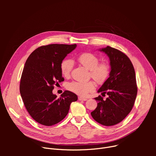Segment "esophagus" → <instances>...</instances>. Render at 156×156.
<instances>
[{"label":"esophagus","instance_id":"34e87169","mask_svg":"<svg viewBox=\"0 0 156 156\" xmlns=\"http://www.w3.org/2000/svg\"><path fill=\"white\" fill-rule=\"evenodd\" d=\"M78 100H79V101H87V99H86V98H84V97H78Z\"/></svg>","mask_w":156,"mask_h":156}]
</instances>
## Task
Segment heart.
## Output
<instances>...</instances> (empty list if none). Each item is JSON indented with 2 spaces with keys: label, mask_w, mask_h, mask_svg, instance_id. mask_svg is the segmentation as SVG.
Wrapping results in <instances>:
<instances>
[{
  "label": "heart",
  "mask_w": 156,
  "mask_h": 156,
  "mask_svg": "<svg viewBox=\"0 0 156 156\" xmlns=\"http://www.w3.org/2000/svg\"><path fill=\"white\" fill-rule=\"evenodd\" d=\"M77 61L90 70V76L97 83H104L108 78L110 73L109 65L105 62L99 63V59L94 54L90 52L82 53L77 57ZM73 67V62L71 60L68 59L63 60L61 64L62 75L64 77H69ZM68 87L71 92L84 97L94 90L95 84L92 81L88 82L73 81Z\"/></svg>",
  "instance_id": "b5f03b06"
}]
</instances>
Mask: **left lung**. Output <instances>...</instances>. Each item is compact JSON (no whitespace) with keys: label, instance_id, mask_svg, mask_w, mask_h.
Here are the masks:
<instances>
[{"label":"left lung","instance_id":"8db88e82","mask_svg":"<svg viewBox=\"0 0 156 156\" xmlns=\"http://www.w3.org/2000/svg\"><path fill=\"white\" fill-rule=\"evenodd\" d=\"M99 51L109 57L111 71L97 92L108 97L95 98L97 106L91 115L99 123L112 126L123 120L133 108L137 94L135 72L128 57L118 49L107 46Z\"/></svg>","mask_w":156,"mask_h":156}]
</instances>
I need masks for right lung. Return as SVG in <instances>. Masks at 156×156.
Masks as SVG:
<instances>
[{
    "label": "right lung",
    "mask_w": 156,
    "mask_h": 156,
    "mask_svg": "<svg viewBox=\"0 0 156 156\" xmlns=\"http://www.w3.org/2000/svg\"><path fill=\"white\" fill-rule=\"evenodd\" d=\"M76 44H50L41 46L27 59L21 78L20 90L24 106L35 121L52 126L62 121L77 95L66 90L57 98L54 87L64 80L61 64Z\"/></svg>",
    "instance_id": "1"
}]
</instances>
